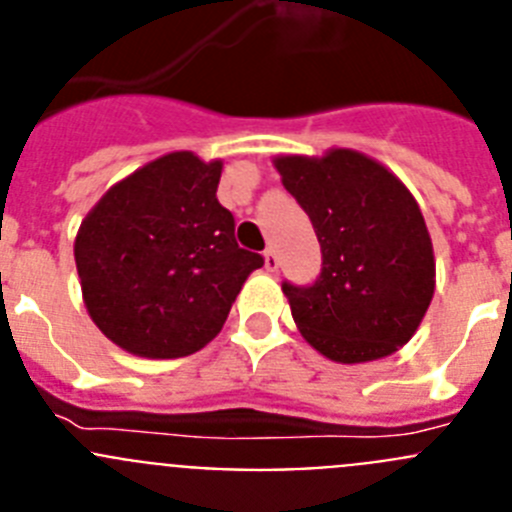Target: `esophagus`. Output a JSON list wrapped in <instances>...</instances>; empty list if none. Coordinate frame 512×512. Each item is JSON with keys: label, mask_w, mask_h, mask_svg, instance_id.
Listing matches in <instances>:
<instances>
[{"label": "esophagus", "mask_w": 512, "mask_h": 512, "mask_svg": "<svg viewBox=\"0 0 512 512\" xmlns=\"http://www.w3.org/2000/svg\"><path fill=\"white\" fill-rule=\"evenodd\" d=\"M264 259H266V269H269V271L279 269V256H277V251H274V248H266Z\"/></svg>", "instance_id": "esophagus-1"}]
</instances>
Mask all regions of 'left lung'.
Listing matches in <instances>:
<instances>
[{
    "mask_svg": "<svg viewBox=\"0 0 512 512\" xmlns=\"http://www.w3.org/2000/svg\"><path fill=\"white\" fill-rule=\"evenodd\" d=\"M274 164L323 253L315 282L282 284L305 341L341 364L395 354L418 330L436 287L431 235L413 194L348 148Z\"/></svg>",
    "mask_w": 512,
    "mask_h": 512,
    "instance_id": "obj_1",
    "label": "left lung"
}]
</instances>
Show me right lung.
<instances>
[{
	"label": "right lung",
	"instance_id": "obj_1",
	"mask_svg": "<svg viewBox=\"0 0 512 512\" xmlns=\"http://www.w3.org/2000/svg\"><path fill=\"white\" fill-rule=\"evenodd\" d=\"M220 161L161 156L104 194L74 243L84 302L104 336L135 356L179 359L220 333L259 253L235 243L217 202Z\"/></svg>",
	"mask_w": 512,
	"mask_h": 512
}]
</instances>
